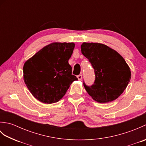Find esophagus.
<instances>
[{
  "label": "esophagus",
  "mask_w": 146,
  "mask_h": 146,
  "mask_svg": "<svg viewBox=\"0 0 146 146\" xmlns=\"http://www.w3.org/2000/svg\"><path fill=\"white\" fill-rule=\"evenodd\" d=\"M77 78H78V80H82V75H79L77 76Z\"/></svg>",
  "instance_id": "obj_1"
}]
</instances>
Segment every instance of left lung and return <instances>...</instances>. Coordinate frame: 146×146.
I'll return each mask as SVG.
<instances>
[{
  "instance_id": "8db88e82",
  "label": "left lung",
  "mask_w": 146,
  "mask_h": 146,
  "mask_svg": "<svg viewBox=\"0 0 146 146\" xmlns=\"http://www.w3.org/2000/svg\"><path fill=\"white\" fill-rule=\"evenodd\" d=\"M82 54L88 59L94 69V84L83 83L89 95L99 103L117 99L127 86L131 78L130 68L119 53L108 46L97 42H83Z\"/></svg>"
}]
</instances>
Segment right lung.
<instances>
[{
    "label": "right lung",
    "instance_id": "obj_1",
    "mask_svg": "<svg viewBox=\"0 0 146 146\" xmlns=\"http://www.w3.org/2000/svg\"><path fill=\"white\" fill-rule=\"evenodd\" d=\"M74 48L73 42H52L26 61L24 82L37 100L46 104L58 102L78 80L68 63Z\"/></svg>",
    "mask_w": 146,
    "mask_h": 146
}]
</instances>
